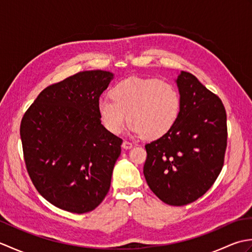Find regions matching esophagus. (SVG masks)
<instances>
[{"label":"esophagus","instance_id":"34e87169","mask_svg":"<svg viewBox=\"0 0 252 252\" xmlns=\"http://www.w3.org/2000/svg\"><path fill=\"white\" fill-rule=\"evenodd\" d=\"M122 147L125 148V149H130V148H132V147H133V145H132V143H130V142H127V141H123V143H122Z\"/></svg>","mask_w":252,"mask_h":252}]
</instances>
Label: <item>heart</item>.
Segmentation results:
<instances>
[{"mask_svg":"<svg viewBox=\"0 0 252 252\" xmlns=\"http://www.w3.org/2000/svg\"><path fill=\"white\" fill-rule=\"evenodd\" d=\"M110 97L98 100L97 112L112 134H119L129 119L132 133L156 140L172 129L180 115L178 91L157 79L121 80L112 87Z\"/></svg>","mask_w":252,"mask_h":252,"instance_id":"obj_1","label":"heart"}]
</instances>
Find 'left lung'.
I'll return each mask as SVG.
<instances>
[{
	"label": "left lung",
	"mask_w": 252,
	"mask_h": 252,
	"mask_svg": "<svg viewBox=\"0 0 252 252\" xmlns=\"http://www.w3.org/2000/svg\"><path fill=\"white\" fill-rule=\"evenodd\" d=\"M181 109L167 134L146 144L144 164L149 189L170 206H185L210 189L220 174L227 145L222 100L194 74L176 79Z\"/></svg>",
	"instance_id": "1"
}]
</instances>
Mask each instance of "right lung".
Returning a JSON list of instances; mask_svg holds the SVG:
<instances>
[{
  "label": "right lung",
  "instance_id": "1",
  "mask_svg": "<svg viewBox=\"0 0 252 252\" xmlns=\"http://www.w3.org/2000/svg\"><path fill=\"white\" fill-rule=\"evenodd\" d=\"M112 78L104 70L73 74L42 91L21 119L32 183L65 211H92L110 189L122 140L101 125L97 103Z\"/></svg>",
  "mask_w": 252,
  "mask_h": 252
}]
</instances>
